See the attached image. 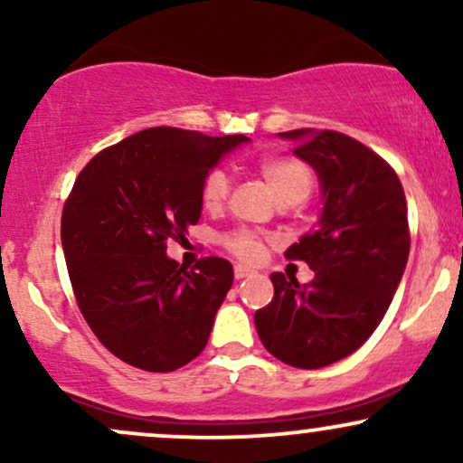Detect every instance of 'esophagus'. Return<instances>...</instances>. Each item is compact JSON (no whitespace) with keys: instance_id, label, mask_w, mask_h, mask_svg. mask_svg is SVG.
<instances>
[{"instance_id":"esophagus-1","label":"esophagus","mask_w":463,"mask_h":463,"mask_svg":"<svg viewBox=\"0 0 463 463\" xmlns=\"http://www.w3.org/2000/svg\"><path fill=\"white\" fill-rule=\"evenodd\" d=\"M232 272H235L237 280H241V279H246V276L252 274V269L246 268V265H235V269H232Z\"/></svg>"}]
</instances>
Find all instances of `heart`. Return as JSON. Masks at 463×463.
Masks as SVG:
<instances>
[{
  "label": "heart",
  "mask_w": 463,
  "mask_h": 463,
  "mask_svg": "<svg viewBox=\"0 0 463 463\" xmlns=\"http://www.w3.org/2000/svg\"><path fill=\"white\" fill-rule=\"evenodd\" d=\"M257 174L272 189L274 198L283 206H296L305 202L316 187V174L309 163L296 156H268L257 163ZM228 195H231V180H228L224 169H213L202 180L200 202L206 211L217 213L226 206ZM224 246L232 257L241 261H259L263 254V237L250 228H237V231L226 232L222 237Z\"/></svg>",
  "instance_id": "obj_1"
}]
</instances>
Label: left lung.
<instances>
[{"label": "left lung", "instance_id": "left-lung-1", "mask_svg": "<svg viewBox=\"0 0 463 463\" xmlns=\"http://www.w3.org/2000/svg\"><path fill=\"white\" fill-rule=\"evenodd\" d=\"M294 154L322 184L317 224L285 257L316 272L309 285L274 272V298L254 313L269 354L316 370L348 357L374 333L409 257L407 200L392 165L335 130H289Z\"/></svg>", "mask_w": 463, "mask_h": 463}]
</instances>
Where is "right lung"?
<instances>
[{
	"instance_id": "add662e5",
	"label": "right lung",
	"mask_w": 463,
	"mask_h": 463,
	"mask_svg": "<svg viewBox=\"0 0 463 463\" xmlns=\"http://www.w3.org/2000/svg\"><path fill=\"white\" fill-rule=\"evenodd\" d=\"M243 135L147 128L84 165L62 206L61 239L73 296L115 357L172 372L204 350L232 285V265L206 257L183 268L165 254L202 213L206 174Z\"/></svg>"
}]
</instances>
